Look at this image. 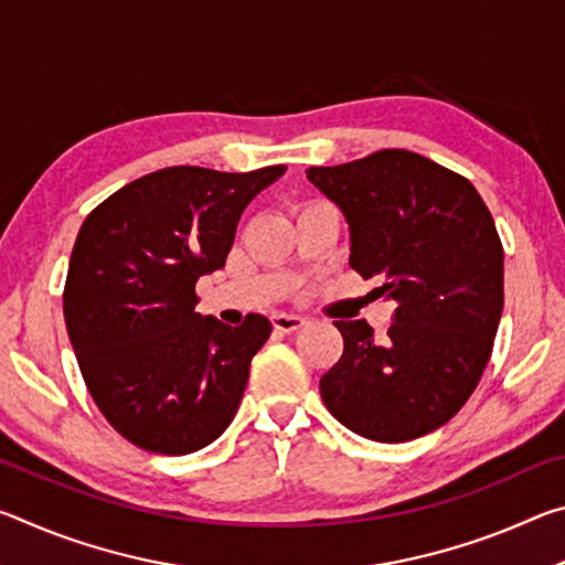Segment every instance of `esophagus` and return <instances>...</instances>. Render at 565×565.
<instances>
[{"label": "esophagus", "mask_w": 565, "mask_h": 565, "mask_svg": "<svg viewBox=\"0 0 565 565\" xmlns=\"http://www.w3.org/2000/svg\"><path fill=\"white\" fill-rule=\"evenodd\" d=\"M271 323H274L276 331L294 333V331H299L306 321L301 317H294V313H274Z\"/></svg>", "instance_id": "esophagus-1"}]
</instances>
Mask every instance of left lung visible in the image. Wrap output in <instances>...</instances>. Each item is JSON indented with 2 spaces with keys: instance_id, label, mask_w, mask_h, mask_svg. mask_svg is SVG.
Here are the masks:
<instances>
[{
  "instance_id": "left-lung-1",
  "label": "left lung",
  "mask_w": 565,
  "mask_h": 565,
  "mask_svg": "<svg viewBox=\"0 0 565 565\" xmlns=\"http://www.w3.org/2000/svg\"><path fill=\"white\" fill-rule=\"evenodd\" d=\"M306 177L351 228V269L394 299L384 339L333 321L343 353L321 398L353 434L401 444L436 431L471 398L503 311V244L471 181L406 149H381Z\"/></svg>"
}]
</instances>
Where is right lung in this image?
Here are the masks:
<instances>
[{
    "label": "right lung",
    "instance_id": "right-lung-1",
    "mask_svg": "<svg viewBox=\"0 0 565 565\" xmlns=\"http://www.w3.org/2000/svg\"><path fill=\"white\" fill-rule=\"evenodd\" d=\"M286 171L167 167L84 218L64 284V321L94 404L151 454L216 441L242 404L271 323L226 327L194 311L196 279L222 269L246 204Z\"/></svg>",
    "mask_w": 565,
    "mask_h": 565
}]
</instances>
